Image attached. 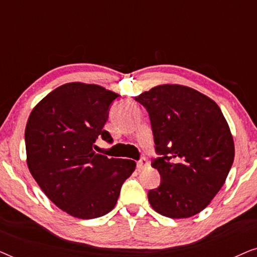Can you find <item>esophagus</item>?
<instances>
[{"label":"esophagus","mask_w":257,"mask_h":257,"mask_svg":"<svg viewBox=\"0 0 257 257\" xmlns=\"http://www.w3.org/2000/svg\"><path fill=\"white\" fill-rule=\"evenodd\" d=\"M149 166V161L146 160V158H142L138 163H137V167H138V170H144V168H146Z\"/></svg>","instance_id":"obj_1"}]
</instances>
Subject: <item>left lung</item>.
<instances>
[{"mask_svg":"<svg viewBox=\"0 0 257 257\" xmlns=\"http://www.w3.org/2000/svg\"><path fill=\"white\" fill-rule=\"evenodd\" d=\"M135 99L146 108L161 177L149 192L152 208L172 219L198 214L226 181L235 149L229 126L213 99L192 87L165 84Z\"/></svg>","mask_w":257,"mask_h":257,"instance_id":"8db88e82","label":"left lung"}]
</instances>
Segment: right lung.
<instances>
[{"mask_svg":"<svg viewBox=\"0 0 257 257\" xmlns=\"http://www.w3.org/2000/svg\"><path fill=\"white\" fill-rule=\"evenodd\" d=\"M117 93L96 84L68 83L51 91L31 111L26 126L27 164L44 194L78 219L113 209L121 185L136 170L130 159L94 152Z\"/></svg>","mask_w":257,"mask_h":257,"instance_id":"right-lung-1","label":"right lung"}]
</instances>
